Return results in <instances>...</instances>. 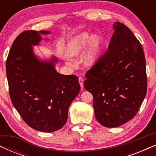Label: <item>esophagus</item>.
I'll return each instance as SVG.
<instances>
[{
	"label": "esophagus",
	"instance_id": "esophagus-1",
	"mask_svg": "<svg viewBox=\"0 0 156 156\" xmlns=\"http://www.w3.org/2000/svg\"><path fill=\"white\" fill-rule=\"evenodd\" d=\"M79 83H80V87L83 88L84 87V80L82 77H79Z\"/></svg>",
	"mask_w": 156,
	"mask_h": 156
}]
</instances>
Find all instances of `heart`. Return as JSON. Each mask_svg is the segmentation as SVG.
<instances>
[{"label":"heart","instance_id":"heart-1","mask_svg":"<svg viewBox=\"0 0 156 156\" xmlns=\"http://www.w3.org/2000/svg\"><path fill=\"white\" fill-rule=\"evenodd\" d=\"M103 44L104 40L101 36L93 35L87 32H84L69 40L65 48V53L69 57H78L87 48L82 56V62L86 67H91L99 59ZM67 64L72 65L69 61H67Z\"/></svg>","mask_w":156,"mask_h":156}]
</instances>
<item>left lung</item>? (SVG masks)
<instances>
[{"instance_id":"8db88e82","label":"left lung","mask_w":156,"mask_h":156,"mask_svg":"<svg viewBox=\"0 0 156 156\" xmlns=\"http://www.w3.org/2000/svg\"><path fill=\"white\" fill-rule=\"evenodd\" d=\"M108 50L87 72L84 87L93 96L100 124L115 128L131 120L147 91L146 59L141 44L129 27L116 22Z\"/></svg>"}]
</instances>
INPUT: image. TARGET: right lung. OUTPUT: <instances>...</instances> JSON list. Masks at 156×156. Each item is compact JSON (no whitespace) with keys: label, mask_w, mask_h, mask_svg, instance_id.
<instances>
[{"label":"right lung","mask_w":156,"mask_h":156,"mask_svg":"<svg viewBox=\"0 0 156 156\" xmlns=\"http://www.w3.org/2000/svg\"><path fill=\"white\" fill-rule=\"evenodd\" d=\"M50 33L23 32L14 40L6 61L14 107L29 126L42 132H54L64 126L68 108L80 90L77 76L64 75L55 69L57 57L41 59L34 52L33 46L39 45L42 35Z\"/></svg>","instance_id":"1"}]
</instances>
